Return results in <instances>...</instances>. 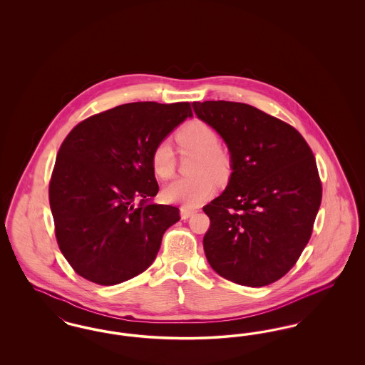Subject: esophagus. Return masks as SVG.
<instances>
[{"label": "esophagus", "instance_id": "obj_1", "mask_svg": "<svg viewBox=\"0 0 365 365\" xmlns=\"http://www.w3.org/2000/svg\"><path fill=\"white\" fill-rule=\"evenodd\" d=\"M194 213H195V210H192V209L186 208V207H182V208H180V217H182L183 220L189 219Z\"/></svg>", "mask_w": 365, "mask_h": 365}]
</instances>
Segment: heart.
I'll list each match as a JSON object with an SVG mask.
<instances>
[{
  "mask_svg": "<svg viewBox=\"0 0 365 365\" xmlns=\"http://www.w3.org/2000/svg\"><path fill=\"white\" fill-rule=\"evenodd\" d=\"M175 142L182 155H195L191 173L197 176L179 179L167 185L163 198L167 202L180 204L186 208H195L215 191L214 178L225 182L231 173V163L220 149L217 133L201 120L185 124L175 134ZM150 167L157 178L170 179L175 174L176 157L168 142H158L150 153Z\"/></svg>",
  "mask_w": 365,
  "mask_h": 365,
  "instance_id": "b5f03b06",
  "label": "heart"
}]
</instances>
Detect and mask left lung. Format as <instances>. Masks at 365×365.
Listing matches in <instances>:
<instances>
[{"label":"left lung","mask_w":365,"mask_h":365,"mask_svg":"<svg viewBox=\"0 0 365 365\" xmlns=\"http://www.w3.org/2000/svg\"><path fill=\"white\" fill-rule=\"evenodd\" d=\"M226 140L232 174L204 207L210 267L234 283L261 287L284 277L312 235L322 182L312 149L293 125L252 105L194 103Z\"/></svg>","instance_id":"1"}]
</instances>
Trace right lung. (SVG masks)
<instances>
[{
    "label": "right lung",
    "instance_id": "right-lung-1",
    "mask_svg": "<svg viewBox=\"0 0 365 365\" xmlns=\"http://www.w3.org/2000/svg\"><path fill=\"white\" fill-rule=\"evenodd\" d=\"M190 116V103L119 105L76 124L63 140L49 202L58 247L78 275L112 286L156 259L163 234L180 216L176 207L148 202L158 191L150 153Z\"/></svg>",
    "mask_w": 365,
    "mask_h": 365
}]
</instances>
